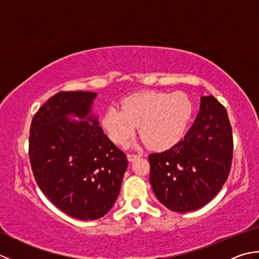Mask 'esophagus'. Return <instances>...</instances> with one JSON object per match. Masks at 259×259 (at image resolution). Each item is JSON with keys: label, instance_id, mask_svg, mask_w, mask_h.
<instances>
[{"label": "esophagus", "instance_id": "obj_1", "mask_svg": "<svg viewBox=\"0 0 259 259\" xmlns=\"http://www.w3.org/2000/svg\"><path fill=\"white\" fill-rule=\"evenodd\" d=\"M126 158H128V160L130 162H133L134 160H136L137 158H140V156L139 155H134V153H128V155H126Z\"/></svg>", "mask_w": 259, "mask_h": 259}]
</instances>
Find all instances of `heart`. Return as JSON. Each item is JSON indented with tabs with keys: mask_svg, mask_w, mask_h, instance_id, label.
<instances>
[{
	"mask_svg": "<svg viewBox=\"0 0 259 259\" xmlns=\"http://www.w3.org/2000/svg\"><path fill=\"white\" fill-rule=\"evenodd\" d=\"M192 111V102L185 92L147 91L126 97L121 109L108 108L101 122L114 144H128L139 125L142 141L148 147L164 150L184 136Z\"/></svg>",
	"mask_w": 259,
	"mask_h": 259,
	"instance_id": "b5f03b06",
	"label": "heart"
}]
</instances>
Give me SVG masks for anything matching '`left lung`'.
Returning <instances> with one entry per match:
<instances>
[{
  "instance_id": "left-lung-1",
  "label": "left lung",
  "mask_w": 259,
  "mask_h": 259,
  "mask_svg": "<svg viewBox=\"0 0 259 259\" xmlns=\"http://www.w3.org/2000/svg\"><path fill=\"white\" fill-rule=\"evenodd\" d=\"M148 158L152 190L164 207L176 212L203 207L222 189L232 167L233 134L226 109L212 96L201 97L185 138Z\"/></svg>"
}]
</instances>
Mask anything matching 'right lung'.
Masks as SVG:
<instances>
[{
    "label": "right lung",
    "mask_w": 259,
    "mask_h": 259,
    "mask_svg": "<svg viewBox=\"0 0 259 259\" xmlns=\"http://www.w3.org/2000/svg\"><path fill=\"white\" fill-rule=\"evenodd\" d=\"M96 92H59L33 117L29 156L33 175L54 206L96 221L119 196L128 160L92 113ZM72 117L79 118L74 120Z\"/></svg>",
    "instance_id": "1"
}]
</instances>
